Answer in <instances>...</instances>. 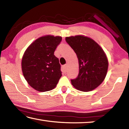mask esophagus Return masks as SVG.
I'll use <instances>...</instances> for the list:
<instances>
[{
  "mask_svg": "<svg viewBox=\"0 0 129 129\" xmlns=\"http://www.w3.org/2000/svg\"><path fill=\"white\" fill-rule=\"evenodd\" d=\"M63 69H64V70L65 71V72H67V69H68V65H64V66L62 67Z\"/></svg>",
  "mask_w": 129,
  "mask_h": 129,
  "instance_id": "obj_1",
  "label": "esophagus"
}]
</instances>
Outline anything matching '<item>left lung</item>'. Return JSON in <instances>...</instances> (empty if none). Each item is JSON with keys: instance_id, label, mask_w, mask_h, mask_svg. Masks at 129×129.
Wrapping results in <instances>:
<instances>
[{"instance_id": "obj_1", "label": "left lung", "mask_w": 129, "mask_h": 129, "mask_svg": "<svg viewBox=\"0 0 129 129\" xmlns=\"http://www.w3.org/2000/svg\"><path fill=\"white\" fill-rule=\"evenodd\" d=\"M65 40L77 54L79 64L77 77L72 85L82 91L93 90L104 81L108 60L102 48L93 39L83 35L66 37Z\"/></svg>"}]
</instances>
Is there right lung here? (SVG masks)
Wrapping results in <instances>:
<instances>
[{
  "instance_id": "right-lung-1",
  "label": "right lung",
  "mask_w": 129,
  "mask_h": 129,
  "mask_svg": "<svg viewBox=\"0 0 129 129\" xmlns=\"http://www.w3.org/2000/svg\"><path fill=\"white\" fill-rule=\"evenodd\" d=\"M61 40V36L45 35L36 39L25 50L21 69L25 80L35 90H52L62 76L59 60L54 55Z\"/></svg>"
}]
</instances>
